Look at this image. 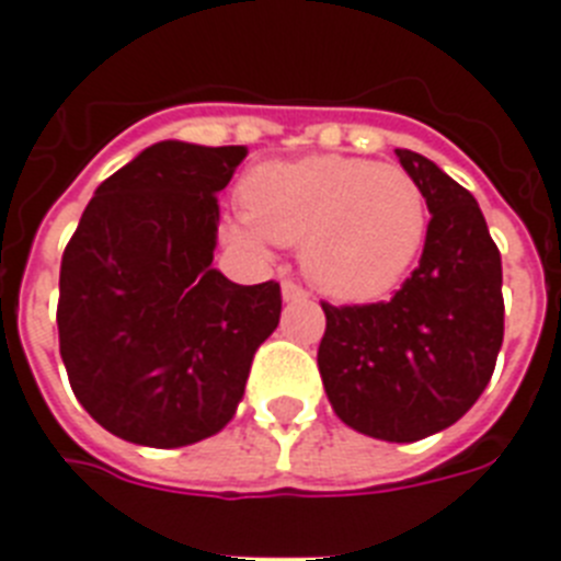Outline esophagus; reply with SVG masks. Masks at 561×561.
Masks as SVG:
<instances>
[{"instance_id":"esophagus-1","label":"esophagus","mask_w":561,"mask_h":561,"mask_svg":"<svg viewBox=\"0 0 561 561\" xmlns=\"http://www.w3.org/2000/svg\"><path fill=\"white\" fill-rule=\"evenodd\" d=\"M280 289H284V300H304V298H309V291L304 289V286H300V284H295V280H284V286H280Z\"/></svg>"}]
</instances>
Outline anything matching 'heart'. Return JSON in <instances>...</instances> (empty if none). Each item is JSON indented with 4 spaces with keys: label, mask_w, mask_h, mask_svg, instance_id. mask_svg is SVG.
Instances as JSON below:
<instances>
[{
    "label": "heart",
    "mask_w": 561,
    "mask_h": 561,
    "mask_svg": "<svg viewBox=\"0 0 561 561\" xmlns=\"http://www.w3.org/2000/svg\"><path fill=\"white\" fill-rule=\"evenodd\" d=\"M226 226L238 247L300 243V266L335 300L390 295L427 238V197L404 169L344 154L254 165Z\"/></svg>",
    "instance_id": "obj_1"
}]
</instances>
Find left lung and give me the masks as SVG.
<instances>
[{
	"instance_id": "left-lung-1",
	"label": "left lung",
	"mask_w": 561,
	"mask_h": 561,
	"mask_svg": "<svg viewBox=\"0 0 561 561\" xmlns=\"http://www.w3.org/2000/svg\"><path fill=\"white\" fill-rule=\"evenodd\" d=\"M427 197L415 272L390 300L332 307L318 369L337 419L381 442L456 424L488 387L504 337L502 254L479 203L433 160L396 148Z\"/></svg>"
}]
</instances>
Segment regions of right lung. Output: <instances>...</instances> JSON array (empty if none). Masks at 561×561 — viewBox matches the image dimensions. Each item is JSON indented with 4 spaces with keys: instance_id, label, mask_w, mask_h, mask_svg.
<instances>
[{
    "instance_id": "1",
    "label": "right lung",
    "mask_w": 561,
    "mask_h": 561,
    "mask_svg": "<svg viewBox=\"0 0 561 561\" xmlns=\"http://www.w3.org/2000/svg\"><path fill=\"white\" fill-rule=\"evenodd\" d=\"M243 146L163 140L100 183L59 266V355L88 415L142 447H186L226 427L280 286L211 266Z\"/></svg>"
}]
</instances>
